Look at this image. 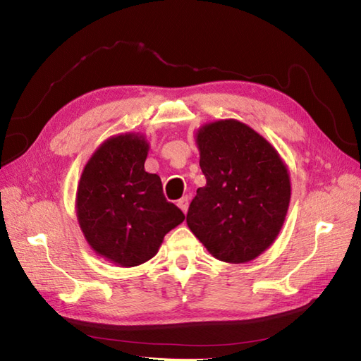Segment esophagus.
<instances>
[{
  "mask_svg": "<svg viewBox=\"0 0 361 361\" xmlns=\"http://www.w3.org/2000/svg\"><path fill=\"white\" fill-rule=\"evenodd\" d=\"M176 204H178V208L183 211V212H188V208H189V198L188 197H181L178 202H176Z\"/></svg>",
  "mask_w": 361,
  "mask_h": 361,
  "instance_id": "obj_1",
  "label": "esophagus"
}]
</instances>
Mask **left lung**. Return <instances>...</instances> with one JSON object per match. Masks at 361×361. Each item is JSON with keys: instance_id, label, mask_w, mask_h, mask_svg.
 <instances>
[{"instance_id": "obj_1", "label": "left lung", "mask_w": 361, "mask_h": 361, "mask_svg": "<svg viewBox=\"0 0 361 361\" xmlns=\"http://www.w3.org/2000/svg\"><path fill=\"white\" fill-rule=\"evenodd\" d=\"M206 186L188 211V226L211 255L245 264L270 248L286 220L288 169L262 135L235 119L197 130Z\"/></svg>"}]
</instances>
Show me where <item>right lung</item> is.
Here are the masks:
<instances>
[{"label": "right lung", "mask_w": 361, "mask_h": 361, "mask_svg": "<svg viewBox=\"0 0 361 361\" xmlns=\"http://www.w3.org/2000/svg\"><path fill=\"white\" fill-rule=\"evenodd\" d=\"M147 153L141 133L109 137L83 167L75 194V214L90 247L126 268L150 260L164 235L185 220L166 200L159 176L145 172Z\"/></svg>", "instance_id": "obj_1"}]
</instances>
